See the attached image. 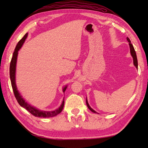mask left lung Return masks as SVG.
Here are the masks:
<instances>
[{
	"mask_svg": "<svg viewBox=\"0 0 148 148\" xmlns=\"http://www.w3.org/2000/svg\"><path fill=\"white\" fill-rule=\"evenodd\" d=\"M127 41L129 42V46H130V51H131V54L132 57V58H133V63L134 64V66L136 67L138 69V61H137V57H136V52H135V50L133 46H132V44L131 43V40H130V39L127 37ZM86 104H87V106L88 107V108L91 110V112H93V113H96L97 114V112L96 111H95L94 110H92L91 107H90L89 104L88 103V102H87V100L86 99Z\"/></svg>",
	"mask_w": 148,
	"mask_h": 148,
	"instance_id": "8db88e82",
	"label": "left lung"
}]
</instances>
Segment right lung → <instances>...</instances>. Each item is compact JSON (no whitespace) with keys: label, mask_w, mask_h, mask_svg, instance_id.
Masks as SVG:
<instances>
[{"label":"right lung","mask_w":148,"mask_h":148,"mask_svg":"<svg viewBox=\"0 0 148 148\" xmlns=\"http://www.w3.org/2000/svg\"><path fill=\"white\" fill-rule=\"evenodd\" d=\"M27 35H28L27 33L25 34V36L21 40H20L18 43H17L16 48H15L14 52L13 53V56H12V58L11 60L10 66V77L12 87V89H13L15 97H16L17 101L18 102V103L20 106L24 108H25L27 111H29L30 113L33 115V116H34L35 117H50L56 116L57 115H58L59 114L61 113L62 109H63L64 100L62 101V104L59 108L54 110V111H51V112L42 111V110H39L38 109H36V108L31 106V105L29 104L27 102H25V101L23 99V98H22L21 95H20L18 90L17 89L16 84V68L17 54H18V51L22 47V46H23L25 41V39L27 38ZM66 88H67V86H65L63 88V89H62V91L64 92V91H66Z\"/></svg>","instance_id":"1"}]
</instances>
